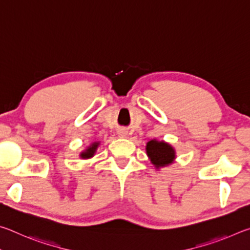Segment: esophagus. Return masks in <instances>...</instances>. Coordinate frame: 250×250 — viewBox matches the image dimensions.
I'll use <instances>...</instances> for the list:
<instances>
[{
    "label": "esophagus",
    "instance_id": "34e87169",
    "mask_svg": "<svg viewBox=\"0 0 250 250\" xmlns=\"http://www.w3.org/2000/svg\"><path fill=\"white\" fill-rule=\"evenodd\" d=\"M118 134H119L120 137H125V135L126 134V132H125V130H119V131H118Z\"/></svg>",
    "mask_w": 250,
    "mask_h": 250
}]
</instances>
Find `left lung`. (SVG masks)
I'll return each instance as SVG.
<instances>
[{"instance_id":"obj_1","label":"left lung","mask_w":250,"mask_h":250,"mask_svg":"<svg viewBox=\"0 0 250 250\" xmlns=\"http://www.w3.org/2000/svg\"><path fill=\"white\" fill-rule=\"evenodd\" d=\"M146 153L150 156L151 162L153 163L156 167L171 164L175 158V153L173 147L163 141L159 142L152 140L150 142H147Z\"/></svg>"}]
</instances>
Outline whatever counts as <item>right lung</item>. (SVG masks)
I'll return each mask as SVG.
<instances>
[{
    "instance_id": "right-lung-1",
    "label": "right lung",
    "mask_w": 250,
    "mask_h": 250,
    "mask_svg": "<svg viewBox=\"0 0 250 250\" xmlns=\"http://www.w3.org/2000/svg\"><path fill=\"white\" fill-rule=\"evenodd\" d=\"M97 146H98V143H94V145H92L90 147H88V149H87L86 151L83 152V153H82V158H83V159L91 158V156L95 154V151H96V149H97Z\"/></svg>"
}]
</instances>
